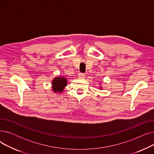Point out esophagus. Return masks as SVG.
<instances>
[{
    "instance_id": "34e87169",
    "label": "esophagus",
    "mask_w": 154,
    "mask_h": 154,
    "mask_svg": "<svg viewBox=\"0 0 154 154\" xmlns=\"http://www.w3.org/2000/svg\"><path fill=\"white\" fill-rule=\"evenodd\" d=\"M78 77L80 78H85V74H84V73H79L78 74Z\"/></svg>"
}]
</instances>
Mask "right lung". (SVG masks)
<instances>
[{
    "label": "right lung",
    "mask_w": 154,
    "mask_h": 154,
    "mask_svg": "<svg viewBox=\"0 0 154 154\" xmlns=\"http://www.w3.org/2000/svg\"><path fill=\"white\" fill-rule=\"evenodd\" d=\"M67 84V80L66 78L56 77L52 80V89L54 92H62L64 87Z\"/></svg>",
    "instance_id": "obj_1"
}]
</instances>
